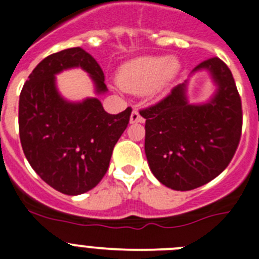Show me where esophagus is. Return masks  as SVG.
<instances>
[{"instance_id": "obj_1", "label": "esophagus", "mask_w": 259, "mask_h": 259, "mask_svg": "<svg viewBox=\"0 0 259 259\" xmlns=\"http://www.w3.org/2000/svg\"><path fill=\"white\" fill-rule=\"evenodd\" d=\"M144 122V118L140 115V113L137 112V110H134V112L131 113V117H130V123H142Z\"/></svg>"}]
</instances>
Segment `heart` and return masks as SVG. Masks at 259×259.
I'll list each match as a JSON object with an SVG mask.
<instances>
[{
    "mask_svg": "<svg viewBox=\"0 0 259 259\" xmlns=\"http://www.w3.org/2000/svg\"><path fill=\"white\" fill-rule=\"evenodd\" d=\"M181 70L178 57L144 56L125 62L119 68L117 80L127 93L156 97L169 88Z\"/></svg>",
    "mask_w": 259,
    "mask_h": 259,
    "instance_id": "1",
    "label": "heart"
}]
</instances>
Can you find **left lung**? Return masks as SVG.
Here are the masks:
<instances>
[{
  "instance_id": "obj_1",
  "label": "left lung",
  "mask_w": 259,
  "mask_h": 259,
  "mask_svg": "<svg viewBox=\"0 0 259 259\" xmlns=\"http://www.w3.org/2000/svg\"><path fill=\"white\" fill-rule=\"evenodd\" d=\"M206 70L215 85L210 99L189 103L188 80L159 104L141 110L145 154L155 178L168 188L191 191L225 170L242 134V102L231 71L218 57L203 61L189 78Z\"/></svg>"
}]
</instances>
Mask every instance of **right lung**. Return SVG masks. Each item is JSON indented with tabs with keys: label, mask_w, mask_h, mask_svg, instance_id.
Returning a JSON list of instances; mask_svg holds the SVG:
<instances>
[{
	"label": "right lung",
	"mask_w": 259,
	"mask_h": 259,
	"mask_svg": "<svg viewBox=\"0 0 259 259\" xmlns=\"http://www.w3.org/2000/svg\"><path fill=\"white\" fill-rule=\"evenodd\" d=\"M81 68L97 95L108 91L95 58L80 47L44 58L29 75L19 100V131L24 154L47 184L68 196L94 188L109 166L113 149L127 128L131 108L109 114L97 97L66 99L58 73Z\"/></svg>",
	"instance_id": "right-lung-1"
}]
</instances>
